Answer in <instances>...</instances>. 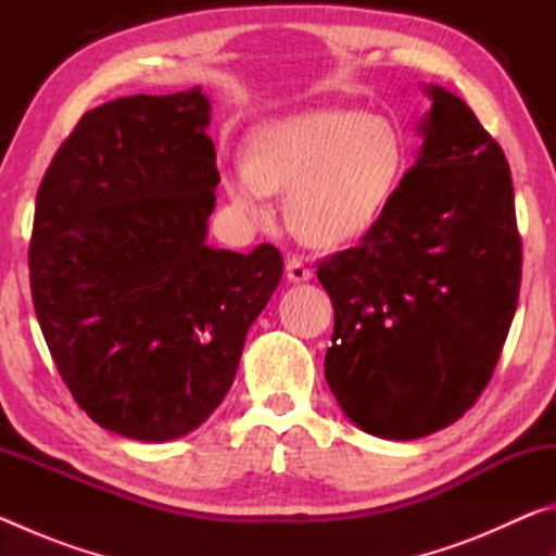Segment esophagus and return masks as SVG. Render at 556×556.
<instances>
[{
    "label": "esophagus",
    "instance_id": "34e87169",
    "mask_svg": "<svg viewBox=\"0 0 556 556\" xmlns=\"http://www.w3.org/2000/svg\"><path fill=\"white\" fill-rule=\"evenodd\" d=\"M287 277H289L291 281H296V285H299V281H308V279H312V277H314V269L308 267L306 262L301 260V257H291V260L287 262Z\"/></svg>",
    "mask_w": 556,
    "mask_h": 556
}]
</instances>
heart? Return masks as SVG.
<instances>
[{"instance_id": "1", "label": "heart", "mask_w": 556, "mask_h": 556, "mask_svg": "<svg viewBox=\"0 0 556 556\" xmlns=\"http://www.w3.org/2000/svg\"><path fill=\"white\" fill-rule=\"evenodd\" d=\"M404 172L407 144L390 119L318 110L260 127L242 162L223 172V186L255 223H269V195L287 191L291 230L316 248H338L382 218Z\"/></svg>"}]
</instances>
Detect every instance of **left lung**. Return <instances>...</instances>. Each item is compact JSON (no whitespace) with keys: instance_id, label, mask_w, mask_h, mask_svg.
<instances>
[{"instance_id":"8db88e82","label":"left lung","mask_w":556,"mask_h":556,"mask_svg":"<svg viewBox=\"0 0 556 556\" xmlns=\"http://www.w3.org/2000/svg\"><path fill=\"white\" fill-rule=\"evenodd\" d=\"M425 90L419 159L361 244L316 271L336 312L328 388L357 427L394 441L434 434L473 407L522 277L501 144L454 92Z\"/></svg>"}]
</instances>
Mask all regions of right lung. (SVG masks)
<instances>
[{"label":"right lung","instance_id":"1","mask_svg":"<svg viewBox=\"0 0 556 556\" xmlns=\"http://www.w3.org/2000/svg\"><path fill=\"white\" fill-rule=\"evenodd\" d=\"M201 88L86 112L36 193V318L73 400L102 429L172 441L228 394L244 336L285 271L205 242L220 184Z\"/></svg>","mask_w":556,"mask_h":556}]
</instances>
